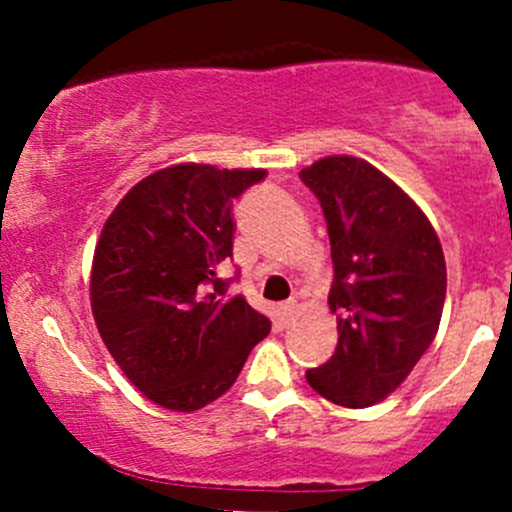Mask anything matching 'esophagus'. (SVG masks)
Listing matches in <instances>:
<instances>
[{
    "instance_id": "esophagus-1",
    "label": "esophagus",
    "mask_w": 512,
    "mask_h": 512,
    "mask_svg": "<svg viewBox=\"0 0 512 512\" xmlns=\"http://www.w3.org/2000/svg\"><path fill=\"white\" fill-rule=\"evenodd\" d=\"M292 317H294V302L282 304V307L277 309V319H280L282 327H287V324L292 322Z\"/></svg>"
}]
</instances>
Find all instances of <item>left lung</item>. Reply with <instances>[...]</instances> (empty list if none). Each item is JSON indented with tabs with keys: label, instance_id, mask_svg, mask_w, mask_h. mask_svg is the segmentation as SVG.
Segmentation results:
<instances>
[{
	"label": "left lung",
	"instance_id": "left-lung-1",
	"mask_svg": "<svg viewBox=\"0 0 512 512\" xmlns=\"http://www.w3.org/2000/svg\"><path fill=\"white\" fill-rule=\"evenodd\" d=\"M332 245L329 309L339 342L307 371L327 401L361 409L384 401L431 347L446 302V260L421 208L379 168L329 156L302 168Z\"/></svg>",
	"mask_w": 512,
	"mask_h": 512
}]
</instances>
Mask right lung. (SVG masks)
<instances>
[{
	"label": "right lung",
	"instance_id": "obj_1",
	"mask_svg": "<svg viewBox=\"0 0 512 512\" xmlns=\"http://www.w3.org/2000/svg\"><path fill=\"white\" fill-rule=\"evenodd\" d=\"M265 170L180 163L133 185L103 225L91 267L98 334L153 404L198 411L220 399L270 319L225 297L232 203Z\"/></svg>",
	"mask_w": 512,
	"mask_h": 512
}]
</instances>
